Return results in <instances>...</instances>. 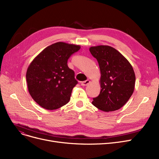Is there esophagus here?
Returning <instances> with one entry per match:
<instances>
[{"label": "esophagus", "instance_id": "esophagus-1", "mask_svg": "<svg viewBox=\"0 0 159 159\" xmlns=\"http://www.w3.org/2000/svg\"><path fill=\"white\" fill-rule=\"evenodd\" d=\"M90 83V81L89 80H85V81H83V83H81V85H82V86H87V85L89 84Z\"/></svg>", "mask_w": 159, "mask_h": 159}]
</instances>
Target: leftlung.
<instances>
[{
	"mask_svg": "<svg viewBox=\"0 0 159 159\" xmlns=\"http://www.w3.org/2000/svg\"><path fill=\"white\" fill-rule=\"evenodd\" d=\"M100 69V93L92 103L105 112L120 109L134 90L136 76L132 65L120 53L109 46L90 48Z\"/></svg>",
	"mask_w": 159,
	"mask_h": 159,
	"instance_id": "1",
	"label": "left lung"
}]
</instances>
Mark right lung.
<instances>
[{
  "label": "right lung",
  "instance_id": "add662e5",
  "mask_svg": "<svg viewBox=\"0 0 159 159\" xmlns=\"http://www.w3.org/2000/svg\"><path fill=\"white\" fill-rule=\"evenodd\" d=\"M80 48V45L63 42L52 44L29 65L26 73L28 90L40 106L54 110L69 102L78 82L74 71L67 66V60Z\"/></svg>",
  "mask_w": 159,
  "mask_h": 159
}]
</instances>
